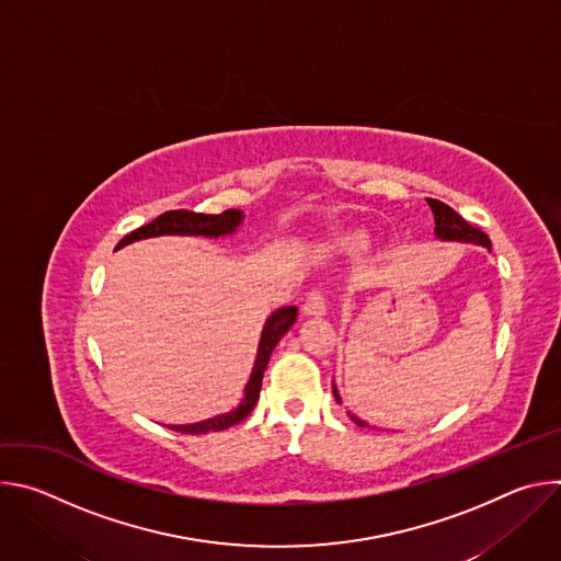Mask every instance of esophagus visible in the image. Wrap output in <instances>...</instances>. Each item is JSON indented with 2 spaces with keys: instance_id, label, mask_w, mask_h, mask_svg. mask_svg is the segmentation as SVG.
Masks as SVG:
<instances>
[{
  "instance_id": "esophagus-1",
  "label": "esophagus",
  "mask_w": 561,
  "mask_h": 561,
  "mask_svg": "<svg viewBox=\"0 0 561 561\" xmlns=\"http://www.w3.org/2000/svg\"><path fill=\"white\" fill-rule=\"evenodd\" d=\"M304 314H324L327 312V297L322 290H310L301 304Z\"/></svg>"
}]
</instances>
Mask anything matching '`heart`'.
Returning <instances> with one entry per match:
<instances>
[{
  "label": "heart",
  "instance_id": "heart-1",
  "mask_svg": "<svg viewBox=\"0 0 561 561\" xmlns=\"http://www.w3.org/2000/svg\"><path fill=\"white\" fill-rule=\"evenodd\" d=\"M368 249V239L364 234H353L346 239V251L348 253H364Z\"/></svg>",
  "mask_w": 561,
  "mask_h": 561
}]
</instances>
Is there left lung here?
<instances>
[{
    "label": "left lung",
    "instance_id": "8db88e82",
    "mask_svg": "<svg viewBox=\"0 0 561 561\" xmlns=\"http://www.w3.org/2000/svg\"><path fill=\"white\" fill-rule=\"evenodd\" d=\"M428 206L435 215V237L442 239V242H463V244H477V247H484L491 251V239L486 237V232H482L479 228L470 226L463 217H459L450 206H446L444 202L439 199H428ZM333 394L337 402L342 404V397H340V390L337 386L333 383ZM348 417L362 426V428H373L368 426L366 422H362L359 417H355L353 413H348Z\"/></svg>",
    "mask_w": 561,
    "mask_h": 561
}]
</instances>
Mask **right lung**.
<instances>
[{
  "instance_id": "add662e5",
  "label": "right lung",
  "mask_w": 561,
  "mask_h": 561,
  "mask_svg": "<svg viewBox=\"0 0 561 561\" xmlns=\"http://www.w3.org/2000/svg\"><path fill=\"white\" fill-rule=\"evenodd\" d=\"M244 213L230 208L224 210L219 215H204V213H191V210H169L164 215H159L157 219H152L150 224L133 230L130 234H126L122 242L117 244V249L139 242V239H148V237H162V234H188V237H226L232 234L237 230V226L242 224ZM297 319V306H284L277 308L275 312H271V317L266 319L262 337H260V346H257V357H255V366L253 373L249 377V383L244 388V397L239 402L237 409L215 415L210 420L204 422H195V424H175L169 426L171 431L178 433H186V435H202V433H210V431H224L230 428L239 422H244L260 399V390H262V377L266 370V364L277 346V342L288 333V329L295 324Z\"/></svg>"
}]
</instances>
